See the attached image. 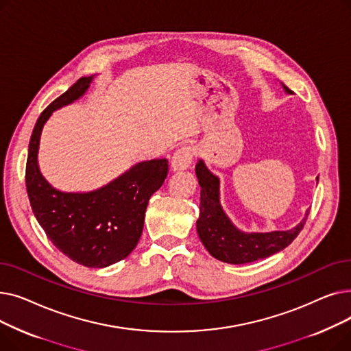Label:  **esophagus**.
Listing matches in <instances>:
<instances>
[{
  "mask_svg": "<svg viewBox=\"0 0 351 351\" xmlns=\"http://www.w3.org/2000/svg\"><path fill=\"white\" fill-rule=\"evenodd\" d=\"M193 160V151L191 146H180L179 149L173 154L171 160V169L173 172L185 171L188 169Z\"/></svg>",
  "mask_w": 351,
  "mask_h": 351,
  "instance_id": "1",
  "label": "esophagus"
}]
</instances>
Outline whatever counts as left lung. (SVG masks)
Segmentation results:
<instances>
[{"label": "left lung", "mask_w": 351, "mask_h": 351, "mask_svg": "<svg viewBox=\"0 0 351 351\" xmlns=\"http://www.w3.org/2000/svg\"><path fill=\"white\" fill-rule=\"evenodd\" d=\"M282 86L287 94H293L286 85L282 84ZM195 172L200 186V213L196 230L206 250L220 262L245 265L279 253L298 237L306 223L308 210L302 222L289 230L249 233L237 229L220 205L219 178L208 169L202 159L196 163Z\"/></svg>", "instance_id": "1"}]
</instances>
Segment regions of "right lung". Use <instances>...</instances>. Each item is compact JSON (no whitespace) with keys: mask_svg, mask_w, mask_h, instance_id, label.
<instances>
[{"mask_svg":"<svg viewBox=\"0 0 351 351\" xmlns=\"http://www.w3.org/2000/svg\"><path fill=\"white\" fill-rule=\"evenodd\" d=\"M92 77H82L36 121L28 146L25 185L32 212L49 241L71 261L108 267L131 253L142 234L151 196L168 175V160H143L90 192H62L43 176L38 165L44 125L62 106L84 97Z\"/></svg>","mask_w":351,"mask_h":351,"instance_id":"1","label":"right lung"}]
</instances>
